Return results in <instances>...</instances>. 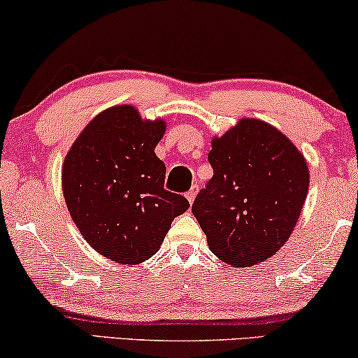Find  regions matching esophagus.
<instances>
[{
    "label": "esophagus",
    "mask_w": 358,
    "mask_h": 358,
    "mask_svg": "<svg viewBox=\"0 0 358 358\" xmlns=\"http://www.w3.org/2000/svg\"><path fill=\"white\" fill-rule=\"evenodd\" d=\"M196 194H198V185H193V188H191L188 193H186V198H188L189 203H193L194 198H196Z\"/></svg>",
    "instance_id": "34e87169"
}]
</instances>
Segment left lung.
Wrapping results in <instances>:
<instances>
[{"label": "left lung", "instance_id": "obj_1", "mask_svg": "<svg viewBox=\"0 0 358 358\" xmlns=\"http://www.w3.org/2000/svg\"><path fill=\"white\" fill-rule=\"evenodd\" d=\"M208 160L214 175L191 210L210 251L236 268L268 259L289 240L305 204V157L280 131L245 118L213 139Z\"/></svg>", "mask_w": 358, "mask_h": 358}]
</instances>
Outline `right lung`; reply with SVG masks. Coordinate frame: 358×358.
<instances>
[{"label": "right lung", "instance_id": "add662e5", "mask_svg": "<svg viewBox=\"0 0 358 358\" xmlns=\"http://www.w3.org/2000/svg\"><path fill=\"white\" fill-rule=\"evenodd\" d=\"M165 123L143 122L131 105L97 115L63 165V193L85 241L105 258L138 264L155 255L172 220L189 208L164 188L155 145Z\"/></svg>", "mask_w": 358, "mask_h": 358}]
</instances>
